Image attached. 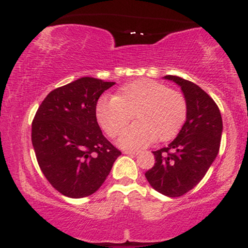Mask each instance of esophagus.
Segmentation results:
<instances>
[{
	"instance_id": "esophagus-1",
	"label": "esophagus",
	"mask_w": 248,
	"mask_h": 248,
	"mask_svg": "<svg viewBox=\"0 0 248 248\" xmlns=\"http://www.w3.org/2000/svg\"><path fill=\"white\" fill-rule=\"evenodd\" d=\"M138 153V150H124V154H126V155H136Z\"/></svg>"
}]
</instances>
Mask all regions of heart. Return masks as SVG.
<instances>
[{
    "mask_svg": "<svg viewBox=\"0 0 248 248\" xmlns=\"http://www.w3.org/2000/svg\"><path fill=\"white\" fill-rule=\"evenodd\" d=\"M95 113L99 124L110 138L118 136L135 114L138 122L124 129L119 143L138 149L155 140L175 138L186 120L187 101L183 93L143 79L122 86L116 96L101 98Z\"/></svg>",
    "mask_w": 248,
    "mask_h": 248,
    "instance_id": "1",
    "label": "heart"
}]
</instances>
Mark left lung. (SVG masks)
<instances>
[{
    "instance_id": "8db88e82",
    "label": "left lung",
    "mask_w": 248,
    "mask_h": 248,
    "mask_svg": "<svg viewBox=\"0 0 248 248\" xmlns=\"http://www.w3.org/2000/svg\"><path fill=\"white\" fill-rule=\"evenodd\" d=\"M164 78L183 91L187 101L186 121L169 146L153 152L155 164L144 176L156 191L179 197L197 186L217 157L223 120L217 104L198 85L177 76Z\"/></svg>"
}]
</instances>
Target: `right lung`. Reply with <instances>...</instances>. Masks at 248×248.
I'll return each instance as SVG.
<instances>
[{
	"mask_svg": "<svg viewBox=\"0 0 248 248\" xmlns=\"http://www.w3.org/2000/svg\"><path fill=\"white\" fill-rule=\"evenodd\" d=\"M113 85L84 77L51 91L37 109L31 126L37 162L66 197L94 193L121 155L102 135L95 113L100 95Z\"/></svg>",
	"mask_w": 248,
	"mask_h": 248,
	"instance_id": "obj_1",
	"label": "right lung"
}]
</instances>
